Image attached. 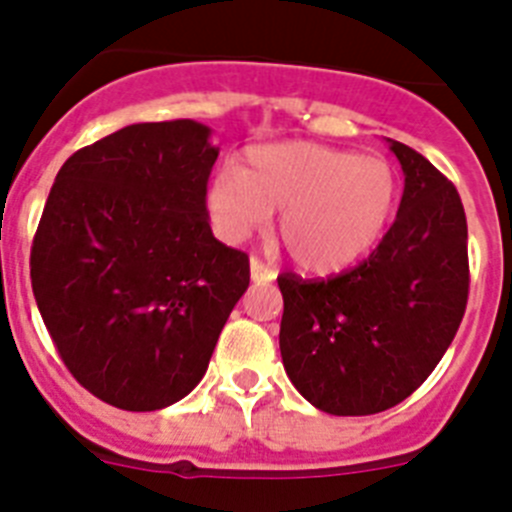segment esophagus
I'll return each instance as SVG.
<instances>
[{
    "mask_svg": "<svg viewBox=\"0 0 512 512\" xmlns=\"http://www.w3.org/2000/svg\"><path fill=\"white\" fill-rule=\"evenodd\" d=\"M251 279L253 282H271V279H277V271L261 259H251Z\"/></svg>",
    "mask_w": 512,
    "mask_h": 512,
    "instance_id": "esophagus-1",
    "label": "esophagus"
}]
</instances>
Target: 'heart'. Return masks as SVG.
Masks as SVG:
<instances>
[{"label":"heart","instance_id":"obj_1","mask_svg":"<svg viewBox=\"0 0 512 512\" xmlns=\"http://www.w3.org/2000/svg\"><path fill=\"white\" fill-rule=\"evenodd\" d=\"M397 200L395 171L374 156L287 140L251 148L238 174L220 171L207 189L215 230L238 243L279 212L277 233L297 266L338 271L384 233Z\"/></svg>","mask_w":512,"mask_h":512}]
</instances>
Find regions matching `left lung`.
Wrapping results in <instances>:
<instances>
[{
    "label": "left lung",
    "instance_id": "1",
    "mask_svg": "<svg viewBox=\"0 0 512 512\" xmlns=\"http://www.w3.org/2000/svg\"><path fill=\"white\" fill-rule=\"evenodd\" d=\"M387 143L405 189L372 256L330 279H277L287 377L330 415H374L413 395L467 310V215L459 192L418 151Z\"/></svg>",
    "mask_w": 512,
    "mask_h": 512
}]
</instances>
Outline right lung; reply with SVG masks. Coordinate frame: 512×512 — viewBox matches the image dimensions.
Wrapping results in <instances>:
<instances>
[{
	"instance_id": "add662e5",
	"label": "right lung",
	"mask_w": 512,
	"mask_h": 512,
	"mask_svg": "<svg viewBox=\"0 0 512 512\" xmlns=\"http://www.w3.org/2000/svg\"><path fill=\"white\" fill-rule=\"evenodd\" d=\"M217 153L202 122H138L76 151L53 182L33 295L63 364L107 405L148 413L187 397L248 289V256L207 215Z\"/></svg>"
}]
</instances>
